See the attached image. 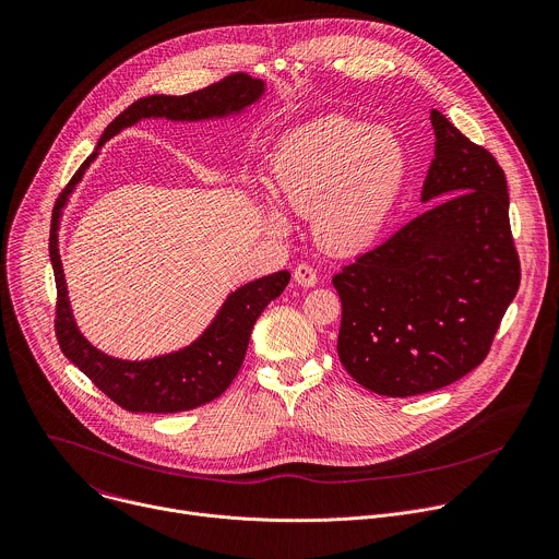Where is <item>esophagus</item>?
I'll return each instance as SVG.
<instances>
[{
	"label": "esophagus",
	"mask_w": 559,
	"mask_h": 559,
	"mask_svg": "<svg viewBox=\"0 0 559 559\" xmlns=\"http://www.w3.org/2000/svg\"><path fill=\"white\" fill-rule=\"evenodd\" d=\"M294 281H296L298 285H302V287H313V285L318 283V274H316V270H313L311 265L300 263V265L294 270Z\"/></svg>",
	"instance_id": "esophagus-1"
}]
</instances>
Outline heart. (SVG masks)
<instances>
[{
    "label": "heart",
    "instance_id": "1",
    "mask_svg": "<svg viewBox=\"0 0 559 559\" xmlns=\"http://www.w3.org/2000/svg\"><path fill=\"white\" fill-rule=\"evenodd\" d=\"M408 151L389 129L329 116L289 131L270 157L263 226L287 233V211L311 217L318 241L337 254L376 246L408 181Z\"/></svg>",
    "mask_w": 559,
    "mask_h": 559
}]
</instances>
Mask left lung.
<instances>
[{
	"mask_svg": "<svg viewBox=\"0 0 559 559\" xmlns=\"http://www.w3.org/2000/svg\"><path fill=\"white\" fill-rule=\"evenodd\" d=\"M430 122L421 204L432 206L333 276L340 361L386 397L430 393L474 370L520 285L502 168L439 109Z\"/></svg>",
	"mask_w": 559,
	"mask_h": 559,
	"instance_id": "8db88e82",
	"label": "left lung"
}]
</instances>
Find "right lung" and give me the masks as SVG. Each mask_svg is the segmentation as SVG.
Listing matches in <instances>:
<instances>
[{
	"instance_id": "obj_1",
	"label": "right lung",
	"mask_w": 559,
	"mask_h": 559,
	"mask_svg": "<svg viewBox=\"0 0 559 559\" xmlns=\"http://www.w3.org/2000/svg\"><path fill=\"white\" fill-rule=\"evenodd\" d=\"M267 92L265 81L233 74L222 83L186 96L153 94L127 107L100 135L92 155L81 164L76 175L57 200L50 228V261L57 281V337L63 355L81 368L109 400L129 413H181L204 406L219 397L237 378L243 364L252 326L261 311L283 294L289 283V272L250 281L226 296L211 324L181 348L153 355L146 359H124L94 346L79 329L63 263L59 254V230L63 211L70 204L76 186L87 168L98 157L103 144L140 120L170 122H213L246 116L252 105H259Z\"/></svg>"
}]
</instances>
